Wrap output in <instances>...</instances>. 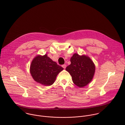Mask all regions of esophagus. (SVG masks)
<instances>
[{
    "label": "esophagus",
    "instance_id": "34e87169",
    "mask_svg": "<svg viewBox=\"0 0 125 125\" xmlns=\"http://www.w3.org/2000/svg\"><path fill=\"white\" fill-rule=\"evenodd\" d=\"M66 66H67V65H66V64H63V65H62V67L64 69H65V68H66Z\"/></svg>",
    "mask_w": 125,
    "mask_h": 125
}]
</instances>
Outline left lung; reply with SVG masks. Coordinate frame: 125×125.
<instances>
[{
	"instance_id": "obj_1",
	"label": "left lung",
	"mask_w": 125,
	"mask_h": 125,
	"mask_svg": "<svg viewBox=\"0 0 125 125\" xmlns=\"http://www.w3.org/2000/svg\"><path fill=\"white\" fill-rule=\"evenodd\" d=\"M70 61L71 64L66 70L72 76L73 83L80 87L86 85L94 76L95 69L94 63L88 57L80 56L77 53L71 58Z\"/></svg>"
}]
</instances>
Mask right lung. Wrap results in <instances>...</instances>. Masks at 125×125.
I'll return each instance as SVG.
<instances>
[{
	"label": "right lung",
	"instance_id": "right-lung-1",
	"mask_svg": "<svg viewBox=\"0 0 125 125\" xmlns=\"http://www.w3.org/2000/svg\"><path fill=\"white\" fill-rule=\"evenodd\" d=\"M63 69L45 54L37 56L33 59L30 73L35 81L48 86L54 83L57 75Z\"/></svg>",
	"mask_w": 125,
	"mask_h": 125
}]
</instances>
